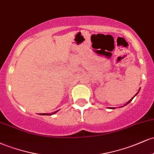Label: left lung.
<instances>
[{
  "mask_svg": "<svg viewBox=\"0 0 154 154\" xmlns=\"http://www.w3.org/2000/svg\"><path fill=\"white\" fill-rule=\"evenodd\" d=\"M138 92H139V91H138ZM138 92H137V93H136V94L135 95H135H137V93H138ZM135 96H134V97H135ZM134 97H133V98H134ZM133 98H132V99H130V100H129V101H128V103H127L126 104H125V105H127V104H128L129 103H130V101H131V100H132V99H133ZM110 109H111V108H110ZM111 109H115V108H111Z\"/></svg>",
  "mask_w": 154,
  "mask_h": 154,
  "instance_id": "left-lung-1",
  "label": "left lung"
}]
</instances>
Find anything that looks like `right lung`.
Instances as JSON below:
<instances>
[{
	"instance_id": "add662e5",
	"label": "right lung",
	"mask_w": 154,
	"mask_h": 154,
	"mask_svg": "<svg viewBox=\"0 0 154 154\" xmlns=\"http://www.w3.org/2000/svg\"><path fill=\"white\" fill-rule=\"evenodd\" d=\"M58 111H55L54 113H52V114H45V113H44V114H41V115H52V114H56V112H57Z\"/></svg>"
}]
</instances>
